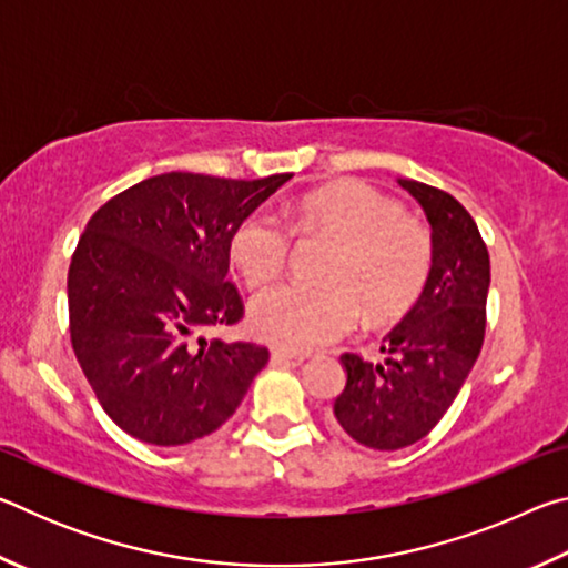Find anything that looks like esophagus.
<instances>
[{
  "instance_id": "34e87169",
  "label": "esophagus",
  "mask_w": 568,
  "mask_h": 568,
  "mask_svg": "<svg viewBox=\"0 0 568 568\" xmlns=\"http://www.w3.org/2000/svg\"><path fill=\"white\" fill-rule=\"evenodd\" d=\"M273 365H283V368H295V365H301L305 361L303 353H287V351H273L271 355Z\"/></svg>"
}]
</instances>
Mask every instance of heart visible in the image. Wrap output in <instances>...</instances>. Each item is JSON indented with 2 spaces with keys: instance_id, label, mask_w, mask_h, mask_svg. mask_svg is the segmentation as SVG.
Instances as JSON below:
<instances>
[{
  "instance_id": "obj_1",
  "label": "heart",
  "mask_w": 568,
  "mask_h": 568,
  "mask_svg": "<svg viewBox=\"0 0 568 568\" xmlns=\"http://www.w3.org/2000/svg\"><path fill=\"white\" fill-rule=\"evenodd\" d=\"M291 235L333 240L321 277L285 283L250 307V328L285 351H313L361 323L393 321L418 301L434 263V240L418 217L361 180L307 192L287 207L285 225L265 213L247 215L230 237V263L250 291L285 271Z\"/></svg>"
}]
</instances>
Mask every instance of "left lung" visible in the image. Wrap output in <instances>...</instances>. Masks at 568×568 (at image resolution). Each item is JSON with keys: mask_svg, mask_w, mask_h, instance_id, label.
<instances>
[{"mask_svg": "<svg viewBox=\"0 0 568 568\" xmlns=\"http://www.w3.org/2000/svg\"><path fill=\"white\" fill-rule=\"evenodd\" d=\"M398 185L430 223V275L406 318L383 338L386 363L341 355L348 381L333 403L345 434L376 450L416 444L444 418L484 345L491 285L488 247L468 210L426 182L400 178Z\"/></svg>", "mask_w": 568, "mask_h": 568, "instance_id": "obj_1", "label": "left lung"}]
</instances>
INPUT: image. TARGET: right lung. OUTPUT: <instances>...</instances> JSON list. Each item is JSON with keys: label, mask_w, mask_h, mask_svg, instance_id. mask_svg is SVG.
<instances>
[{"label": "right lung", "mask_w": 568, "mask_h": 568, "mask_svg": "<svg viewBox=\"0 0 568 568\" xmlns=\"http://www.w3.org/2000/svg\"><path fill=\"white\" fill-rule=\"evenodd\" d=\"M293 175L230 180L165 172L90 217L67 273L70 338L104 413L152 446L210 436L271 353L203 338L243 321L227 281L233 230Z\"/></svg>", "instance_id": "obj_1"}]
</instances>
